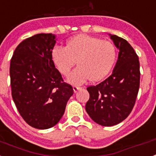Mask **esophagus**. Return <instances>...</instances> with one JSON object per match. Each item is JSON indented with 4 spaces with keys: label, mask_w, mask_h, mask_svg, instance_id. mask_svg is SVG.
Returning <instances> with one entry per match:
<instances>
[{
    "label": "esophagus",
    "mask_w": 156,
    "mask_h": 156,
    "mask_svg": "<svg viewBox=\"0 0 156 156\" xmlns=\"http://www.w3.org/2000/svg\"><path fill=\"white\" fill-rule=\"evenodd\" d=\"M82 87H80V86H73V91H74V92H77L79 90H80Z\"/></svg>",
    "instance_id": "obj_1"
}]
</instances>
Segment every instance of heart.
<instances>
[{
    "label": "heart",
    "instance_id": "obj_1",
    "mask_svg": "<svg viewBox=\"0 0 156 156\" xmlns=\"http://www.w3.org/2000/svg\"><path fill=\"white\" fill-rule=\"evenodd\" d=\"M52 57L64 76L68 75L77 62L78 66L70 73L68 80L80 84L88 79L97 81L106 76L115 61L116 48L111 41L82 34L72 38L66 47L54 48Z\"/></svg>",
    "mask_w": 156,
    "mask_h": 156
}]
</instances>
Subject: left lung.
<instances>
[{
    "label": "left lung",
    "mask_w": 156,
    "mask_h": 156,
    "mask_svg": "<svg viewBox=\"0 0 156 156\" xmlns=\"http://www.w3.org/2000/svg\"><path fill=\"white\" fill-rule=\"evenodd\" d=\"M119 50L112 75L96 86L87 87L90 97L87 113L100 125H116L133 109L140 87V61L133 48L126 40L111 35Z\"/></svg>",
    "instance_id": "8db88e82"
}]
</instances>
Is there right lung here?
<instances>
[{
    "label": "right lung",
    "instance_id": "right-lung-1",
    "mask_svg": "<svg viewBox=\"0 0 156 156\" xmlns=\"http://www.w3.org/2000/svg\"><path fill=\"white\" fill-rule=\"evenodd\" d=\"M56 39L52 33L27 38L16 47L10 62L12 100L24 121L37 129L56 125L73 94L52 60Z\"/></svg>",
    "mask_w": 156,
    "mask_h": 156
}]
</instances>
